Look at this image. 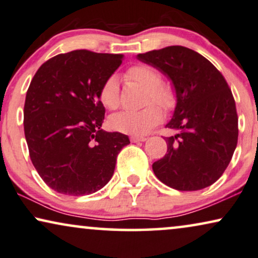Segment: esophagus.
<instances>
[{
  "label": "esophagus",
  "instance_id": "34e87169",
  "mask_svg": "<svg viewBox=\"0 0 258 258\" xmlns=\"http://www.w3.org/2000/svg\"><path fill=\"white\" fill-rule=\"evenodd\" d=\"M146 137H138V136H133L131 137V142L132 143H139V142H146Z\"/></svg>",
  "mask_w": 258,
  "mask_h": 258
}]
</instances>
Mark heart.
<instances>
[{"instance_id":"1","label":"heart","mask_w":258,"mask_h":258,"mask_svg":"<svg viewBox=\"0 0 258 258\" xmlns=\"http://www.w3.org/2000/svg\"><path fill=\"white\" fill-rule=\"evenodd\" d=\"M126 78L147 89L146 102H157L164 109H170L174 105V94L167 85L160 84L159 72L152 67L138 64L126 72ZM99 98L105 107L115 109L119 106V84L114 75L108 77L102 84ZM161 119V111L156 105H149L139 111H122L109 118V126L114 131L128 135H145L151 131Z\"/></svg>"}]
</instances>
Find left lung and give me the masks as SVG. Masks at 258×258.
Wrapping results in <instances>:
<instances>
[{"mask_svg": "<svg viewBox=\"0 0 258 258\" xmlns=\"http://www.w3.org/2000/svg\"><path fill=\"white\" fill-rule=\"evenodd\" d=\"M172 82L177 104L166 127L167 153L154 161L161 183L179 191L210 186L231 160L238 139L236 104L225 79L203 55L170 46L137 55Z\"/></svg>", "mask_w": 258, "mask_h": 258, "instance_id": "obj_1", "label": "left lung"}]
</instances>
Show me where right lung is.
<instances>
[{
    "label": "right lung",
    "mask_w": 258,
    "mask_h": 258,
    "mask_svg": "<svg viewBox=\"0 0 258 258\" xmlns=\"http://www.w3.org/2000/svg\"><path fill=\"white\" fill-rule=\"evenodd\" d=\"M122 54L86 49L59 54L34 75L26 95L23 126L29 156L50 188L70 196L91 195L108 183L116 156L128 137L101 130L104 81Z\"/></svg>",
    "instance_id": "right-lung-1"
}]
</instances>
